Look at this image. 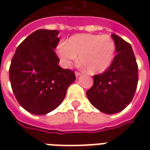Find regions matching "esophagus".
Segmentation results:
<instances>
[{
  "mask_svg": "<svg viewBox=\"0 0 150 150\" xmlns=\"http://www.w3.org/2000/svg\"><path fill=\"white\" fill-rule=\"evenodd\" d=\"M81 75V72L80 71H75V76H76V77H78L79 75Z\"/></svg>",
  "mask_w": 150,
  "mask_h": 150,
  "instance_id": "1",
  "label": "esophagus"
}]
</instances>
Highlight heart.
<instances>
[{"instance_id": "obj_1", "label": "heart", "mask_w": 150, "mask_h": 150, "mask_svg": "<svg viewBox=\"0 0 150 150\" xmlns=\"http://www.w3.org/2000/svg\"><path fill=\"white\" fill-rule=\"evenodd\" d=\"M115 51V42L107 34H76L57 48V54L63 67H69L79 54L80 61L92 74L105 71L112 62Z\"/></svg>"}]
</instances>
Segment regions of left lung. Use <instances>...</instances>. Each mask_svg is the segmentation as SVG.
<instances>
[{
    "label": "left lung",
    "mask_w": 150,
    "mask_h": 150,
    "mask_svg": "<svg viewBox=\"0 0 150 150\" xmlns=\"http://www.w3.org/2000/svg\"><path fill=\"white\" fill-rule=\"evenodd\" d=\"M112 38L117 54L104 73L93 75V86L87 91L91 104L106 114L124 110L132 101L138 83V66L132 46L116 34Z\"/></svg>",
    "instance_id": "1"
}]
</instances>
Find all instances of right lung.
<instances>
[{"label": "right lung", "instance_id": "1", "mask_svg": "<svg viewBox=\"0 0 150 150\" xmlns=\"http://www.w3.org/2000/svg\"><path fill=\"white\" fill-rule=\"evenodd\" d=\"M59 31L38 30L18 46L9 67V79L17 100L34 115L58 108L75 80V72L59 66L54 51Z\"/></svg>", "mask_w": 150, "mask_h": 150}]
</instances>
